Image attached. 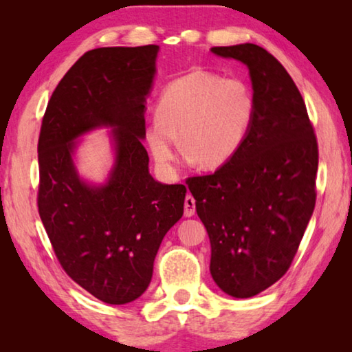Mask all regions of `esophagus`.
Instances as JSON below:
<instances>
[{"label":"esophagus","mask_w":352,"mask_h":352,"mask_svg":"<svg viewBox=\"0 0 352 352\" xmlns=\"http://www.w3.org/2000/svg\"><path fill=\"white\" fill-rule=\"evenodd\" d=\"M195 214V199L192 195H186V199H184V216L190 217Z\"/></svg>","instance_id":"obj_1"}]
</instances>
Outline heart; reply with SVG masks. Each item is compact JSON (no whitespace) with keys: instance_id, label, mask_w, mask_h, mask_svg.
<instances>
[{"instance_id":"b5f03b06","label":"heart","mask_w":352,"mask_h":352,"mask_svg":"<svg viewBox=\"0 0 352 352\" xmlns=\"http://www.w3.org/2000/svg\"><path fill=\"white\" fill-rule=\"evenodd\" d=\"M254 115L250 87L234 77L194 69L164 88L157 118L146 126L144 138L157 164L174 170L178 138L189 157L212 169L234 157Z\"/></svg>"}]
</instances>
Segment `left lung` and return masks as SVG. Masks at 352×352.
<instances>
[{
	"label": "left lung",
	"instance_id": "obj_1",
	"mask_svg": "<svg viewBox=\"0 0 352 352\" xmlns=\"http://www.w3.org/2000/svg\"><path fill=\"white\" fill-rule=\"evenodd\" d=\"M211 51L247 65L254 115L234 157L186 184L210 236L212 279L225 294L250 298L295 258L317 199L318 144L300 90L270 52L253 43Z\"/></svg>",
	"mask_w": 352,
	"mask_h": 352
}]
</instances>
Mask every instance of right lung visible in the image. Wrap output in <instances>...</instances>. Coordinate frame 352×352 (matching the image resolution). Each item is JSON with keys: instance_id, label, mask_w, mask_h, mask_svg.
<instances>
[{"instance_id": "right-lung-1", "label": "right lung", "mask_w": 352, "mask_h": 352, "mask_svg": "<svg viewBox=\"0 0 352 352\" xmlns=\"http://www.w3.org/2000/svg\"><path fill=\"white\" fill-rule=\"evenodd\" d=\"M158 50L85 52L58 82L41 121L40 219L67 275L107 305L144 294L163 237L183 216L186 186L153 180L142 146ZM99 126L112 129L116 164L104 185H90L72 155L76 138Z\"/></svg>"}]
</instances>
